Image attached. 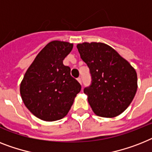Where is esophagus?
Instances as JSON below:
<instances>
[{
	"label": "esophagus",
	"mask_w": 152,
	"mask_h": 152,
	"mask_svg": "<svg viewBox=\"0 0 152 152\" xmlns=\"http://www.w3.org/2000/svg\"><path fill=\"white\" fill-rule=\"evenodd\" d=\"M77 80H78L79 83H80V84H82V78H81V77H79V78H77Z\"/></svg>",
	"instance_id": "obj_1"
}]
</instances>
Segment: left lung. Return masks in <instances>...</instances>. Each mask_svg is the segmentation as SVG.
Listing matches in <instances>:
<instances>
[{"instance_id":"left-lung-1","label":"left lung","mask_w":152,"mask_h":152,"mask_svg":"<svg viewBox=\"0 0 152 152\" xmlns=\"http://www.w3.org/2000/svg\"><path fill=\"white\" fill-rule=\"evenodd\" d=\"M80 57L90 69L91 83L83 90L97 115L112 118L127 108L137 89L134 68L103 43L77 44Z\"/></svg>"}]
</instances>
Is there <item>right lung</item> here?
<instances>
[{"label":"right lung","instance_id":"obj_1","mask_svg":"<svg viewBox=\"0 0 152 152\" xmlns=\"http://www.w3.org/2000/svg\"><path fill=\"white\" fill-rule=\"evenodd\" d=\"M72 47L68 42H50L36 57L21 83L25 105L42 120L51 122L65 117L81 91L70 68L63 64Z\"/></svg>","mask_w":152,"mask_h":152}]
</instances>
